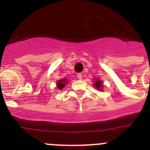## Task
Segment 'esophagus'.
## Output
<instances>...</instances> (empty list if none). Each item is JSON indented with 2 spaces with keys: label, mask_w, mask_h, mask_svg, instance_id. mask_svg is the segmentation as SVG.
Masks as SVG:
<instances>
[{
  "label": "esophagus",
  "mask_w": 150,
  "mask_h": 150,
  "mask_svg": "<svg viewBox=\"0 0 150 150\" xmlns=\"http://www.w3.org/2000/svg\"><path fill=\"white\" fill-rule=\"evenodd\" d=\"M77 78L79 79H83V75H82V74H77Z\"/></svg>",
  "instance_id": "1"
}]
</instances>
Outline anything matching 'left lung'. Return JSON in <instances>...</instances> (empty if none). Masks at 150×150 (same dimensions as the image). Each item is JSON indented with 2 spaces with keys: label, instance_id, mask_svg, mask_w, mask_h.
I'll list each match as a JSON object with an SVG mask.
<instances>
[{
  "label": "left lung",
  "instance_id": "8db88e82",
  "mask_svg": "<svg viewBox=\"0 0 150 150\" xmlns=\"http://www.w3.org/2000/svg\"><path fill=\"white\" fill-rule=\"evenodd\" d=\"M93 86L98 91H102L103 90V86H104V84H103V82L100 81V79H95V83H93Z\"/></svg>",
  "mask_w": 150,
  "mask_h": 150
}]
</instances>
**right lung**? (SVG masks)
<instances>
[{"label": "right lung", "mask_w": 150, "mask_h": 150, "mask_svg": "<svg viewBox=\"0 0 150 150\" xmlns=\"http://www.w3.org/2000/svg\"><path fill=\"white\" fill-rule=\"evenodd\" d=\"M57 88H59V89L62 90V88H64V86H65V85L67 84L68 83V82L67 81V79L66 78H64V79H59V81L57 82Z\"/></svg>", "instance_id": "1"}]
</instances>
